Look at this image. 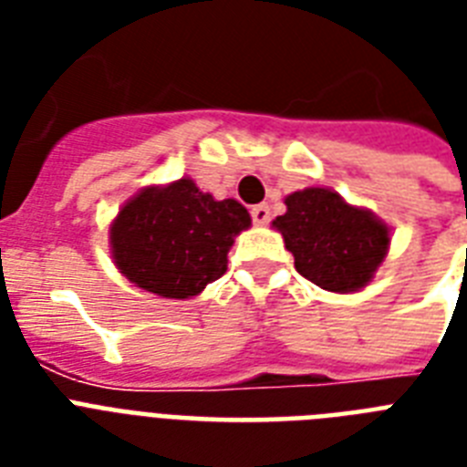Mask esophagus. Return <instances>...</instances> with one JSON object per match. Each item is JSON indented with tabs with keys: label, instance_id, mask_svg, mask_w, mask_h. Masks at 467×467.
<instances>
[{
	"label": "esophagus",
	"instance_id": "34e87169",
	"mask_svg": "<svg viewBox=\"0 0 467 467\" xmlns=\"http://www.w3.org/2000/svg\"><path fill=\"white\" fill-rule=\"evenodd\" d=\"M252 220H254V225H266L271 220V211L266 203H259V205H252Z\"/></svg>",
	"mask_w": 467,
	"mask_h": 467
}]
</instances>
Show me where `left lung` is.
<instances>
[{
	"label": "left lung",
	"instance_id": "left-lung-1",
	"mask_svg": "<svg viewBox=\"0 0 467 467\" xmlns=\"http://www.w3.org/2000/svg\"><path fill=\"white\" fill-rule=\"evenodd\" d=\"M274 227L284 234L300 276L332 293L368 285L390 244L383 220L319 186L285 196V213L274 220Z\"/></svg>",
	"mask_w": 467,
	"mask_h": 467
}]
</instances>
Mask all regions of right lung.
Returning a JSON list of instances; mask_svg holds the SVG:
<instances>
[{
    "label": "right lung",
    "mask_w": 467,
    "mask_h": 467,
    "mask_svg": "<svg viewBox=\"0 0 467 467\" xmlns=\"http://www.w3.org/2000/svg\"><path fill=\"white\" fill-rule=\"evenodd\" d=\"M252 225L234 198L215 201L183 176L148 186L119 211L109 230L113 264L138 288L191 298L227 269L234 234Z\"/></svg>",
    "instance_id": "1"
}]
</instances>
